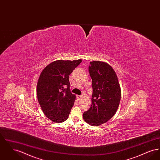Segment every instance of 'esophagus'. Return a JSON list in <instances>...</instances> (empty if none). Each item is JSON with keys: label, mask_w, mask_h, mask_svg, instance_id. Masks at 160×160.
<instances>
[{"label": "esophagus", "mask_w": 160, "mask_h": 160, "mask_svg": "<svg viewBox=\"0 0 160 160\" xmlns=\"http://www.w3.org/2000/svg\"><path fill=\"white\" fill-rule=\"evenodd\" d=\"M83 97L82 95H77V98L78 100H80V99H82Z\"/></svg>", "instance_id": "34e87169"}]
</instances>
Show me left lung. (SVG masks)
Masks as SVG:
<instances>
[{
  "label": "left lung",
  "instance_id": "obj_1",
  "mask_svg": "<svg viewBox=\"0 0 160 160\" xmlns=\"http://www.w3.org/2000/svg\"><path fill=\"white\" fill-rule=\"evenodd\" d=\"M89 72L92 80V98L90 108L84 112V120L98 126L110 120L119 105L121 91L117 75L106 62L92 61Z\"/></svg>",
  "mask_w": 160,
  "mask_h": 160
}]
</instances>
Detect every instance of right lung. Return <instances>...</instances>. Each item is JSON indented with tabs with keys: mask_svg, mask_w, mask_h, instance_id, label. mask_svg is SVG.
Wrapping results in <instances>:
<instances>
[{
	"mask_svg": "<svg viewBox=\"0 0 160 160\" xmlns=\"http://www.w3.org/2000/svg\"><path fill=\"white\" fill-rule=\"evenodd\" d=\"M82 61H54L40 74L37 87L38 102L46 116L53 122H64L68 118L76 100L69 89V75Z\"/></svg>",
	"mask_w": 160,
	"mask_h": 160,
	"instance_id": "right-lung-1",
	"label": "right lung"
}]
</instances>
